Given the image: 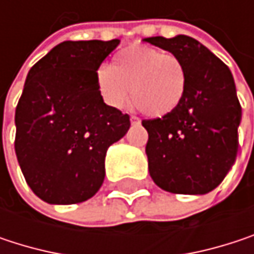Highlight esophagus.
<instances>
[{"instance_id":"esophagus-1","label":"esophagus","mask_w":254,"mask_h":254,"mask_svg":"<svg viewBox=\"0 0 254 254\" xmlns=\"http://www.w3.org/2000/svg\"><path fill=\"white\" fill-rule=\"evenodd\" d=\"M130 124H132V125H139V124H141V119L136 118V116H130Z\"/></svg>"}]
</instances>
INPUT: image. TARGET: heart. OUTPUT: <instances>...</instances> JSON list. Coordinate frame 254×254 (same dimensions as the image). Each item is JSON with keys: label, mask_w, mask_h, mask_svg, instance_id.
I'll return each mask as SVG.
<instances>
[{"label": "heart", "mask_w": 254, "mask_h": 254, "mask_svg": "<svg viewBox=\"0 0 254 254\" xmlns=\"http://www.w3.org/2000/svg\"><path fill=\"white\" fill-rule=\"evenodd\" d=\"M187 82V67L178 56L147 45L127 47L112 66L97 70V88L107 106L125 107L130 91L132 103L150 118L172 113L185 97Z\"/></svg>", "instance_id": "obj_1"}]
</instances>
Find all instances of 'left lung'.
Instances as JSON below:
<instances>
[{
	"label": "left lung",
	"mask_w": 254,
	"mask_h": 254,
	"mask_svg": "<svg viewBox=\"0 0 254 254\" xmlns=\"http://www.w3.org/2000/svg\"><path fill=\"white\" fill-rule=\"evenodd\" d=\"M145 42L178 56L187 91L177 109L142 121L148 132V172L174 194H206L227 177L238 151L241 106L228 66L194 38L153 36Z\"/></svg>",
	"instance_id": "obj_1"
}]
</instances>
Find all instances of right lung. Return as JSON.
Instances as JSON below:
<instances>
[{
    "label": "right lung",
    "instance_id": "obj_1",
    "mask_svg": "<svg viewBox=\"0 0 254 254\" xmlns=\"http://www.w3.org/2000/svg\"><path fill=\"white\" fill-rule=\"evenodd\" d=\"M119 42L64 41L27 73L14 150L27 185L50 204L91 198L104 181L107 148L130 127L97 88V70Z\"/></svg>",
    "mask_w": 254,
    "mask_h": 254
}]
</instances>
